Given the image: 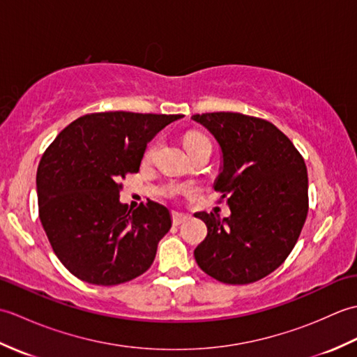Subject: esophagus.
<instances>
[{
    "label": "esophagus",
    "instance_id": "34e87169",
    "mask_svg": "<svg viewBox=\"0 0 357 357\" xmlns=\"http://www.w3.org/2000/svg\"><path fill=\"white\" fill-rule=\"evenodd\" d=\"M172 219H173V224L174 225H179L185 222L188 219V215H184V213H178V211H174V213L172 215Z\"/></svg>",
    "mask_w": 357,
    "mask_h": 357
}]
</instances>
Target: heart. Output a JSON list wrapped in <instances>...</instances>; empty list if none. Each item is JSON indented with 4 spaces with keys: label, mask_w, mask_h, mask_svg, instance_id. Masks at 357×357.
Segmentation results:
<instances>
[{
    "label": "heart",
    "mask_w": 357,
    "mask_h": 357,
    "mask_svg": "<svg viewBox=\"0 0 357 357\" xmlns=\"http://www.w3.org/2000/svg\"><path fill=\"white\" fill-rule=\"evenodd\" d=\"M202 141H208V139L206 138V136L198 133V132H190V133H187V135L184 136V147H185V149H187V147H192V146H195V144L202 142ZM151 151H153V147H150V149L147 150V156L151 155Z\"/></svg>",
    "instance_id": "obj_1"
}]
</instances>
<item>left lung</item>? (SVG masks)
<instances>
[{"instance_id":"obj_1","label":"left lung","mask_w":357,"mask_h":357,"mask_svg":"<svg viewBox=\"0 0 357 357\" xmlns=\"http://www.w3.org/2000/svg\"><path fill=\"white\" fill-rule=\"evenodd\" d=\"M221 149L215 190L231 215L198 211L207 236L195 248L202 271L219 282H256L291 253L308 213L304 158L276 126L242 113L193 115Z\"/></svg>"}]
</instances>
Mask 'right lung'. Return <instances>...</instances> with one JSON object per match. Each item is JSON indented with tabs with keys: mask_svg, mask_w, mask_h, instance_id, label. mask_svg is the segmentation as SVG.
Returning <instances> with one entry per match:
<instances>
[{
	"mask_svg": "<svg viewBox=\"0 0 357 357\" xmlns=\"http://www.w3.org/2000/svg\"><path fill=\"white\" fill-rule=\"evenodd\" d=\"M183 115L90 113L56 136L38 165L43 229L73 276L118 285L150 268L158 242L170 230L167 207L149 201L128 210L121 181L138 173L147 144Z\"/></svg>",
	"mask_w": 357,
	"mask_h": 357,
	"instance_id": "add662e5",
	"label": "right lung"
}]
</instances>
